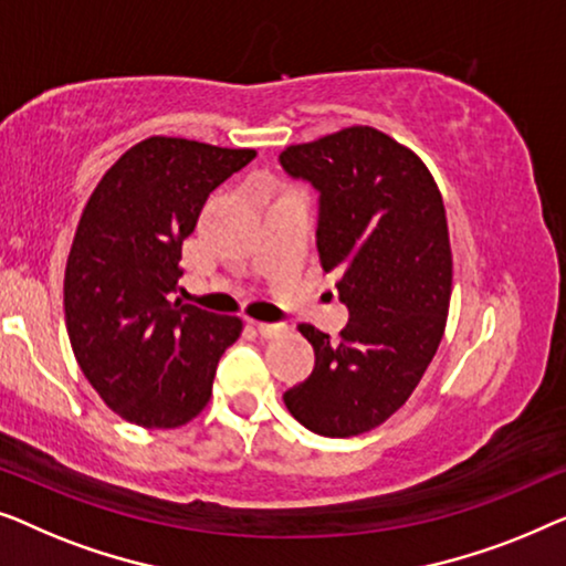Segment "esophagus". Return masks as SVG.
<instances>
[{"mask_svg":"<svg viewBox=\"0 0 566 566\" xmlns=\"http://www.w3.org/2000/svg\"><path fill=\"white\" fill-rule=\"evenodd\" d=\"M256 325V331L261 333L264 338H280L286 333V325L284 323H253Z\"/></svg>","mask_w":566,"mask_h":566,"instance_id":"obj_1","label":"esophagus"}]
</instances>
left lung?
Wrapping results in <instances>:
<instances>
[{"mask_svg": "<svg viewBox=\"0 0 566 566\" xmlns=\"http://www.w3.org/2000/svg\"><path fill=\"white\" fill-rule=\"evenodd\" d=\"M280 164L321 195L317 251L348 307L338 344L300 325L315 369L286 389L284 405L313 433L348 439L402 408L443 338L451 300L443 200L410 148L366 125L290 146Z\"/></svg>", "mask_w": 566, "mask_h": 566, "instance_id": "left-lung-1", "label": "left lung"}]
</instances>
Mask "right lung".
<instances>
[{
    "label": "right lung",
    "instance_id": "right-lung-1",
    "mask_svg": "<svg viewBox=\"0 0 566 566\" xmlns=\"http://www.w3.org/2000/svg\"><path fill=\"white\" fill-rule=\"evenodd\" d=\"M253 158L154 135L109 166L84 207L63 276L69 340L107 408L135 426L200 416L222 352L241 336L238 317L171 294L207 197Z\"/></svg>",
    "mask_w": 566,
    "mask_h": 566
}]
</instances>
